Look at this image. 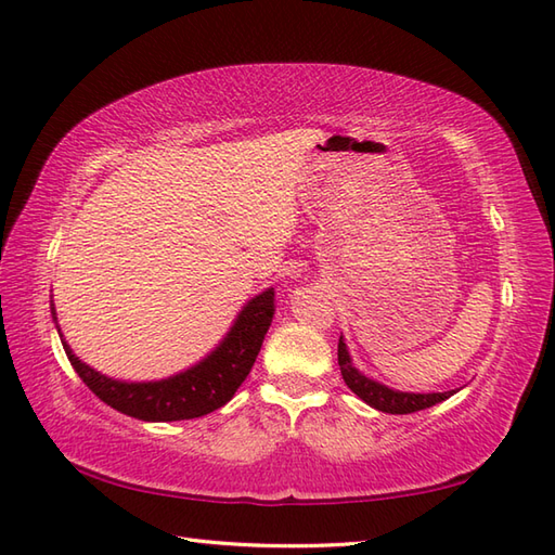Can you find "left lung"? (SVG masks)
<instances>
[{"instance_id":"left-lung-1","label":"left lung","mask_w":555,"mask_h":555,"mask_svg":"<svg viewBox=\"0 0 555 555\" xmlns=\"http://www.w3.org/2000/svg\"><path fill=\"white\" fill-rule=\"evenodd\" d=\"M338 367H340V374H344V382L348 384L352 393L362 398L367 405L382 410V412H391V415H410V412L431 408L436 403H441V400H446L448 396H453V391H446V393L391 391V388L367 379V376L352 367L344 338H338Z\"/></svg>"}]
</instances>
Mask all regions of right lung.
<instances>
[{
    "instance_id": "obj_1",
    "label": "right lung",
    "mask_w": 555,
    "mask_h": 555,
    "mask_svg": "<svg viewBox=\"0 0 555 555\" xmlns=\"http://www.w3.org/2000/svg\"><path fill=\"white\" fill-rule=\"evenodd\" d=\"M274 291L259 293L257 298L245 305L238 320L231 326L223 344L205 358L195 367L171 376V379L147 382V384H128L114 382L86 362H80L66 340L62 338L68 362L74 364L76 374L102 403L124 412L128 417L145 422H176L203 417L207 412L227 405L238 391V386L250 374L262 348L267 328L274 317ZM54 314V310H52Z\"/></svg>"
}]
</instances>
